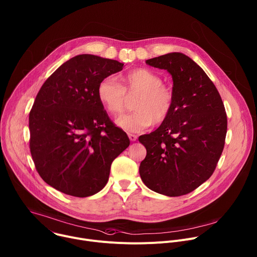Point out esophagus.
Here are the masks:
<instances>
[{
	"mask_svg": "<svg viewBox=\"0 0 257 257\" xmlns=\"http://www.w3.org/2000/svg\"><path fill=\"white\" fill-rule=\"evenodd\" d=\"M128 137H129V139H130L131 141H136V139H137V136H136V135L130 134V133H128Z\"/></svg>",
	"mask_w": 257,
	"mask_h": 257,
	"instance_id": "1",
	"label": "esophagus"
}]
</instances>
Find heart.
I'll return each mask as SVG.
<instances>
[{
    "instance_id": "1",
    "label": "heart",
    "mask_w": 257,
    "mask_h": 257,
    "mask_svg": "<svg viewBox=\"0 0 257 257\" xmlns=\"http://www.w3.org/2000/svg\"><path fill=\"white\" fill-rule=\"evenodd\" d=\"M139 94L134 104V113L116 120L117 126L130 132H140L154 124L163 123L174 106V94L168 85L161 82L155 72L136 68L121 76V84L113 77L103 78L97 88L100 104L112 115L123 112L127 97Z\"/></svg>"
}]
</instances>
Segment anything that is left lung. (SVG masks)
<instances>
[{"instance_id": "1", "label": "left lung", "mask_w": 257, "mask_h": 257, "mask_svg": "<svg viewBox=\"0 0 257 257\" xmlns=\"http://www.w3.org/2000/svg\"><path fill=\"white\" fill-rule=\"evenodd\" d=\"M174 80V106L168 118L138 140L146 148L139 174L151 191L187 195L213 175L222 154L227 116L215 84L192 58L172 52L146 60Z\"/></svg>"}]
</instances>
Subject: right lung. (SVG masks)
<instances>
[{"mask_svg": "<svg viewBox=\"0 0 257 257\" xmlns=\"http://www.w3.org/2000/svg\"><path fill=\"white\" fill-rule=\"evenodd\" d=\"M124 63L79 54L43 83L29 115L30 151L42 180L78 198L99 193L113 160L130 144L97 98L99 82Z\"/></svg>", "mask_w": 257, "mask_h": 257, "instance_id": "obj_1", "label": "right lung"}]
</instances>
